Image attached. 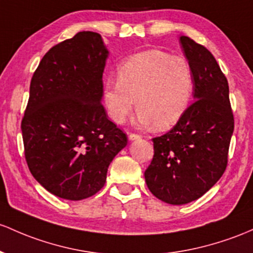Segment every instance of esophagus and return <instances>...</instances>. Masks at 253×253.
Masks as SVG:
<instances>
[{
    "mask_svg": "<svg viewBox=\"0 0 253 253\" xmlns=\"http://www.w3.org/2000/svg\"><path fill=\"white\" fill-rule=\"evenodd\" d=\"M140 138H141V135L135 134V133H129V134H128V139L131 140V141L138 140V139H140Z\"/></svg>",
    "mask_w": 253,
    "mask_h": 253,
    "instance_id": "34e87169",
    "label": "esophagus"
}]
</instances>
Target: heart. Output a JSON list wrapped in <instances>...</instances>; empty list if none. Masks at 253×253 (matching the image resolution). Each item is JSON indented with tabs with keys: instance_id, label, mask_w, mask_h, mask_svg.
I'll list each match as a JSON object with an SVG mask.
<instances>
[{
	"instance_id": "b5f03b06",
	"label": "heart",
	"mask_w": 253,
	"mask_h": 253,
	"mask_svg": "<svg viewBox=\"0 0 253 253\" xmlns=\"http://www.w3.org/2000/svg\"><path fill=\"white\" fill-rule=\"evenodd\" d=\"M194 85V72L187 60L150 49L121 63L118 82L104 86L103 101L116 124H124L135 104L141 125L163 131L175 126L187 113Z\"/></svg>"
}]
</instances>
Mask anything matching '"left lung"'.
Here are the masks:
<instances>
[{
  "label": "left lung",
  "instance_id": "1",
  "mask_svg": "<svg viewBox=\"0 0 253 253\" xmlns=\"http://www.w3.org/2000/svg\"><path fill=\"white\" fill-rule=\"evenodd\" d=\"M193 68V103L173 128L154 138V158L144 173L150 192L168 204L201 198L227 167L234 118L229 87L215 57L205 46L180 36Z\"/></svg>",
  "mask_w": 253,
  "mask_h": 253
}]
</instances>
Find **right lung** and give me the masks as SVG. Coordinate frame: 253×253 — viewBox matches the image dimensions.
<instances>
[{"instance_id":"obj_1","label":"right lung","mask_w":253,"mask_h":253,"mask_svg":"<svg viewBox=\"0 0 253 253\" xmlns=\"http://www.w3.org/2000/svg\"><path fill=\"white\" fill-rule=\"evenodd\" d=\"M102 36L78 32L43 56L30 85L21 132L30 171L50 193L82 201L105 184L127 137L108 119Z\"/></svg>"}]
</instances>
